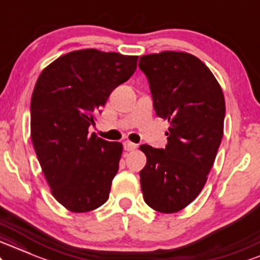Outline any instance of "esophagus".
Listing matches in <instances>:
<instances>
[{
    "label": "esophagus",
    "mask_w": 260,
    "mask_h": 260,
    "mask_svg": "<svg viewBox=\"0 0 260 260\" xmlns=\"http://www.w3.org/2000/svg\"><path fill=\"white\" fill-rule=\"evenodd\" d=\"M123 143H124L125 151H134V149H136V147H137L136 143H134L131 141H124Z\"/></svg>",
    "instance_id": "esophagus-1"
}]
</instances>
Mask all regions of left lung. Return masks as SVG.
<instances>
[{
	"label": "left lung",
	"instance_id": "1",
	"mask_svg": "<svg viewBox=\"0 0 260 260\" xmlns=\"http://www.w3.org/2000/svg\"><path fill=\"white\" fill-rule=\"evenodd\" d=\"M139 68L148 79L155 113L170 124L166 148L140 147L147 157L140 172L143 200L172 214L206 185L224 135V93L208 67L186 52L146 54Z\"/></svg>",
	"mask_w": 260,
	"mask_h": 260
}]
</instances>
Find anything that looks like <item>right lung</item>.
Listing matches in <instances>:
<instances>
[{
    "label": "right lung",
    "mask_w": 260,
    "mask_h": 260,
    "mask_svg": "<svg viewBox=\"0 0 260 260\" xmlns=\"http://www.w3.org/2000/svg\"><path fill=\"white\" fill-rule=\"evenodd\" d=\"M137 58L94 48L73 51L46 67L36 81L32 145L51 193L70 212H90L108 200L123 145L88 135V126L112 91L135 73Z\"/></svg>",
    "instance_id": "right-lung-1"
}]
</instances>
